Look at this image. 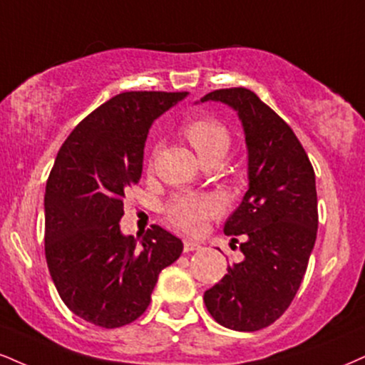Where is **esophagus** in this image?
Wrapping results in <instances>:
<instances>
[{"mask_svg":"<svg viewBox=\"0 0 365 365\" xmlns=\"http://www.w3.org/2000/svg\"><path fill=\"white\" fill-rule=\"evenodd\" d=\"M195 250H200V243H197V241H192V240H185L183 241V252H195Z\"/></svg>","mask_w":365,"mask_h":365,"instance_id":"34e87169","label":"esophagus"}]
</instances>
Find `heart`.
Here are the masks:
<instances>
[{"label":"heart","mask_w":365,"mask_h":365,"mask_svg":"<svg viewBox=\"0 0 365 365\" xmlns=\"http://www.w3.org/2000/svg\"><path fill=\"white\" fill-rule=\"evenodd\" d=\"M183 134L195 149L200 161L209 160V158L222 160L231 144L227 129L214 118L192 120L185 125ZM219 210H221V204L210 195H180L170 202L166 214L178 230L194 235L202 230L209 217L217 216Z\"/></svg>","instance_id":"obj_1"}]
</instances>
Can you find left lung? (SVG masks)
Listing matches in <instances>:
<instances>
[{"label":"left lung","mask_w":365,"mask_h":365,"mask_svg":"<svg viewBox=\"0 0 365 365\" xmlns=\"http://www.w3.org/2000/svg\"><path fill=\"white\" fill-rule=\"evenodd\" d=\"M200 102L238 113L248 151V190L225 222V235H243V260L227 265L204 302L222 327L257 331L282 316L308 269L318 231L314 170L291 127L253 91L216 90Z\"/></svg>","instance_id":"left-lung-1"}]
</instances>
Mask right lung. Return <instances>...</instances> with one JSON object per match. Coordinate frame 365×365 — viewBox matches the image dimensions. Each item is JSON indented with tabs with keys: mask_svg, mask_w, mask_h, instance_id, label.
<instances>
[{
	"mask_svg": "<svg viewBox=\"0 0 365 365\" xmlns=\"http://www.w3.org/2000/svg\"><path fill=\"white\" fill-rule=\"evenodd\" d=\"M188 93L125 91L74 127L47 180L46 260L64 304L88 323L118 328L146 311L160 272L178 260L182 240L153 225L124 235L127 187L143 173L153 122Z\"/></svg>",
	"mask_w": 365,
	"mask_h": 365,
	"instance_id": "right-lung-1",
	"label": "right lung"
}]
</instances>
